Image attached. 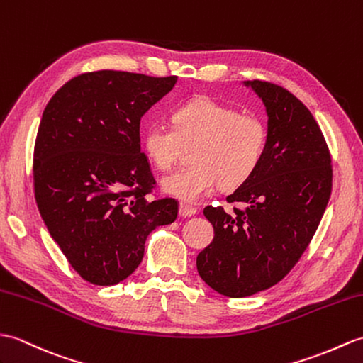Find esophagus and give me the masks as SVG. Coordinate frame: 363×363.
<instances>
[{"mask_svg":"<svg viewBox=\"0 0 363 363\" xmlns=\"http://www.w3.org/2000/svg\"><path fill=\"white\" fill-rule=\"evenodd\" d=\"M198 213V208L193 207L190 204H185V202H181L179 206V215L184 216V218H189V216H193Z\"/></svg>","mask_w":363,"mask_h":363,"instance_id":"34e87169","label":"esophagus"}]
</instances>
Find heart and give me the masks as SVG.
Instances as JSON below:
<instances>
[{
    "mask_svg": "<svg viewBox=\"0 0 363 363\" xmlns=\"http://www.w3.org/2000/svg\"><path fill=\"white\" fill-rule=\"evenodd\" d=\"M269 131L255 113L198 96L173 111V128L151 125L143 134V148L157 170L168 172L191 148V165L168 174L162 190L187 202L212 193L218 185L233 190L252 178L266 153Z\"/></svg>",
    "mask_w": 363,
    "mask_h": 363,
    "instance_id": "obj_1",
    "label": "heart"
}]
</instances>
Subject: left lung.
Returning <instances> with one entry per match:
<instances>
[{
  "mask_svg": "<svg viewBox=\"0 0 363 363\" xmlns=\"http://www.w3.org/2000/svg\"><path fill=\"white\" fill-rule=\"evenodd\" d=\"M246 86L266 106V153L252 178L225 198L230 212L204 208L215 237L196 258L202 280L230 298L272 288L291 272L333 190L330 148L309 109L275 83L252 80Z\"/></svg>",
  "mask_w": 363,
  "mask_h": 363,
  "instance_id": "left-lung-1",
  "label": "left lung"
}]
</instances>
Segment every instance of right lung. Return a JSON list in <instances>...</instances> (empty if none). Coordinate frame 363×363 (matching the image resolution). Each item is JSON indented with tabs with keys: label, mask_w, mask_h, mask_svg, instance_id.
<instances>
[{
	"label": "right lung",
	"mask_w": 363,
	"mask_h": 363,
	"mask_svg": "<svg viewBox=\"0 0 363 363\" xmlns=\"http://www.w3.org/2000/svg\"><path fill=\"white\" fill-rule=\"evenodd\" d=\"M178 77L80 74L46 105L33 148V191L50 237L83 280L113 286L140 264L145 241L178 201L156 196L140 119Z\"/></svg>",
	"instance_id": "add662e5"
}]
</instances>
